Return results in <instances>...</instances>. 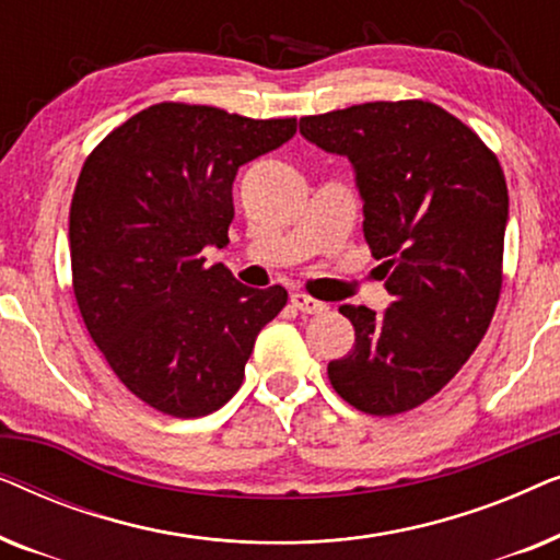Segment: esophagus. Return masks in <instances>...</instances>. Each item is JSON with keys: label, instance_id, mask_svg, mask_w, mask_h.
Segmentation results:
<instances>
[{"label": "esophagus", "instance_id": "1", "mask_svg": "<svg viewBox=\"0 0 560 560\" xmlns=\"http://www.w3.org/2000/svg\"><path fill=\"white\" fill-rule=\"evenodd\" d=\"M290 303L293 308H298L301 313H326L328 305L324 301H316V298L305 295V293H293L290 295Z\"/></svg>", "mask_w": 560, "mask_h": 560}]
</instances>
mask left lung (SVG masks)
<instances>
[{
    "mask_svg": "<svg viewBox=\"0 0 560 560\" xmlns=\"http://www.w3.org/2000/svg\"><path fill=\"white\" fill-rule=\"evenodd\" d=\"M301 135L354 165L364 240L393 295L385 313L341 305L357 339L328 380L370 416L408 412L454 380L494 316L510 209L500 160L420 98L303 117Z\"/></svg>",
    "mask_w": 560,
    "mask_h": 560,
    "instance_id": "8db88e82",
    "label": "left lung"
}]
</instances>
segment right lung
<instances>
[{
	"label": "right lung",
	"instance_id": "add662e5",
	"mask_svg": "<svg viewBox=\"0 0 560 560\" xmlns=\"http://www.w3.org/2000/svg\"><path fill=\"white\" fill-rule=\"evenodd\" d=\"M295 135V119L217 106H148L96 144L71 201L73 293L91 339L135 397L173 418L242 387L257 334L288 290H255L206 247H226L236 171Z\"/></svg>",
	"mask_w": 560,
	"mask_h": 560
}]
</instances>
